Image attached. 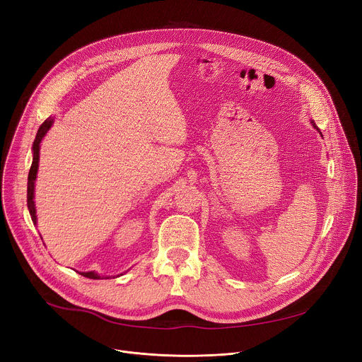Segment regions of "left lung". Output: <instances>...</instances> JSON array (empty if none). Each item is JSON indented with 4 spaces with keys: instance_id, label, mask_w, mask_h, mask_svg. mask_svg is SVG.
<instances>
[{
    "instance_id": "left-lung-1",
    "label": "left lung",
    "mask_w": 362,
    "mask_h": 362,
    "mask_svg": "<svg viewBox=\"0 0 362 362\" xmlns=\"http://www.w3.org/2000/svg\"><path fill=\"white\" fill-rule=\"evenodd\" d=\"M310 124H312V125H313V128H315V129H317V131H319V134H320V136H322V133H320V129H319V128H317V127H316V124H315V122H313V121H310Z\"/></svg>"
}]
</instances>
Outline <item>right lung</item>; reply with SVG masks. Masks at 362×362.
<instances>
[{"label":"right lung","instance_id":"1","mask_svg":"<svg viewBox=\"0 0 362 362\" xmlns=\"http://www.w3.org/2000/svg\"><path fill=\"white\" fill-rule=\"evenodd\" d=\"M53 125V118L49 117L37 129V134L35 139V143H33L31 151H33V161H31V168L28 172V182H27V208L31 216V221L35 225H37V216H36V205H35V183H36V177H37V170H39V158H40V143L45 139V136L47 134V131L52 128ZM128 272V270H127ZM125 272V273H127ZM79 274H82L83 277L88 279H110V277H115V276H100L95 272H79ZM122 276V274H118ZM117 276V277H118Z\"/></svg>","mask_w":362,"mask_h":362}]
</instances>
